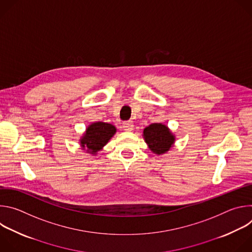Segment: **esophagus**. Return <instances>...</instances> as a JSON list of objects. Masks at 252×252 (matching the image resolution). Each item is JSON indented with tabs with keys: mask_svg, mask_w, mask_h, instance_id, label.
Returning <instances> with one entry per match:
<instances>
[{
	"mask_svg": "<svg viewBox=\"0 0 252 252\" xmlns=\"http://www.w3.org/2000/svg\"><path fill=\"white\" fill-rule=\"evenodd\" d=\"M123 127L125 130L126 131H131L133 129V123L131 121H128V122H125L123 124Z\"/></svg>",
	"mask_w": 252,
	"mask_h": 252,
	"instance_id": "1",
	"label": "esophagus"
}]
</instances>
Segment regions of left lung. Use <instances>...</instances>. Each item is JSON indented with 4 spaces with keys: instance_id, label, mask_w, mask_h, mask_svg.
I'll return each mask as SVG.
<instances>
[{
    "instance_id": "left-lung-1",
    "label": "left lung",
    "mask_w": 252,
    "mask_h": 252,
    "mask_svg": "<svg viewBox=\"0 0 252 252\" xmlns=\"http://www.w3.org/2000/svg\"><path fill=\"white\" fill-rule=\"evenodd\" d=\"M142 136L149 149L156 155L166 154L174 145L175 135L167 126L160 123L152 124L142 131Z\"/></svg>"
}]
</instances>
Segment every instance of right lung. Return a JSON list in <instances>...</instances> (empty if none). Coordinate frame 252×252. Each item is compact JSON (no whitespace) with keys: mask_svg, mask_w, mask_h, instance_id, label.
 I'll return each instance as SVG.
<instances>
[{"mask_svg":"<svg viewBox=\"0 0 252 252\" xmlns=\"http://www.w3.org/2000/svg\"><path fill=\"white\" fill-rule=\"evenodd\" d=\"M116 132V126L111 124L102 122L93 123L88 126L86 131L81 136L80 146L86 153L95 156L97 152L103 149Z\"/></svg>","mask_w":252,"mask_h":252,"instance_id":"right-lung-1","label":"right lung"}]
</instances>
